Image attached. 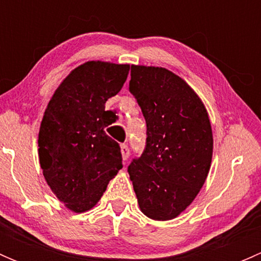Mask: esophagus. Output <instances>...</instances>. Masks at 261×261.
<instances>
[{"label":"esophagus","mask_w":261,"mask_h":261,"mask_svg":"<svg viewBox=\"0 0 261 261\" xmlns=\"http://www.w3.org/2000/svg\"><path fill=\"white\" fill-rule=\"evenodd\" d=\"M121 154H122L123 160H127L128 156H130V149L126 144H121Z\"/></svg>","instance_id":"esophagus-1"}]
</instances>
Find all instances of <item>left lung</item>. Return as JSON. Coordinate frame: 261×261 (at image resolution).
<instances>
[{"label":"left lung","instance_id":"left-lung-1","mask_svg":"<svg viewBox=\"0 0 261 261\" xmlns=\"http://www.w3.org/2000/svg\"><path fill=\"white\" fill-rule=\"evenodd\" d=\"M128 91L146 122L145 149L127 169L139 206L152 220H172L192 203L208 174V115L193 89L165 68L131 65Z\"/></svg>","mask_w":261,"mask_h":261}]
</instances>
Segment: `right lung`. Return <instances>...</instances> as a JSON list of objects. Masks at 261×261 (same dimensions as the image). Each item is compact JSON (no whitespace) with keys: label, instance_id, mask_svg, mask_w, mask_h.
<instances>
[{"label":"right lung","instance_id":"add662e5","mask_svg":"<svg viewBox=\"0 0 261 261\" xmlns=\"http://www.w3.org/2000/svg\"><path fill=\"white\" fill-rule=\"evenodd\" d=\"M130 65L87 62L62 82L39 131V159L46 183L74 212L91 210L122 168L118 143L105 128L106 101L116 96Z\"/></svg>","mask_w":261,"mask_h":261}]
</instances>
